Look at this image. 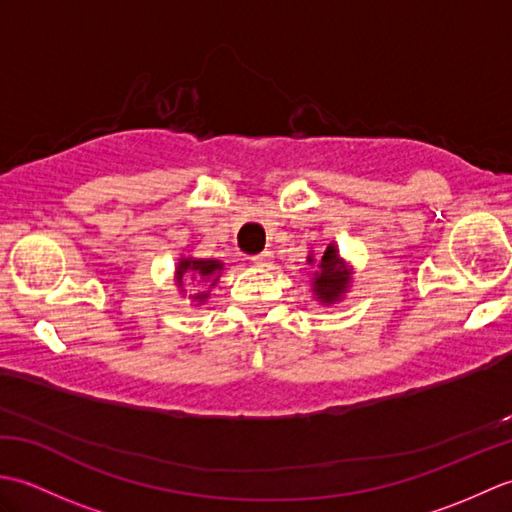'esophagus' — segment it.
Here are the masks:
<instances>
[{
  "label": "esophagus",
  "instance_id": "1",
  "mask_svg": "<svg viewBox=\"0 0 512 512\" xmlns=\"http://www.w3.org/2000/svg\"><path fill=\"white\" fill-rule=\"evenodd\" d=\"M270 259H273V253H270V250H264V253L250 257V262H253L255 266H268Z\"/></svg>",
  "mask_w": 512,
  "mask_h": 512
}]
</instances>
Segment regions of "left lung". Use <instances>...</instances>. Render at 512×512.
Masks as SVG:
<instances>
[{
    "label": "left lung",
    "instance_id": "1",
    "mask_svg": "<svg viewBox=\"0 0 512 512\" xmlns=\"http://www.w3.org/2000/svg\"><path fill=\"white\" fill-rule=\"evenodd\" d=\"M308 264L314 266L312 273V292L321 303H336L341 301L343 292L347 290L352 281V270L345 266L343 259L339 257V248L330 244L325 248V253L314 259V255H308Z\"/></svg>",
    "mask_w": 512,
    "mask_h": 512
}]
</instances>
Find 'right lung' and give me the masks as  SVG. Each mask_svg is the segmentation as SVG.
<instances>
[{
    "label": "right lung",
    "mask_w": 512,
    "mask_h": 512,
    "mask_svg": "<svg viewBox=\"0 0 512 512\" xmlns=\"http://www.w3.org/2000/svg\"><path fill=\"white\" fill-rule=\"evenodd\" d=\"M222 270H224V264L217 262V259L182 257L176 266V281H178V286H182L184 277H191V279H200V281H206V284L215 286L217 279H220ZM191 299L195 301V306H202V303L209 299V292H195V295H191Z\"/></svg>",
    "instance_id": "1"
}]
</instances>
